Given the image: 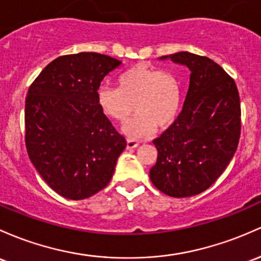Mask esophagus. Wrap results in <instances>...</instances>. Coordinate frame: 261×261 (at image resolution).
<instances>
[{
    "instance_id": "esophagus-1",
    "label": "esophagus",
    "mask_w": 261,
    "mask_h": 261,
    "mask_svg": "<svg viewBox=\"0 0 261 261\" xmlns=\"http://www.w3.org/2000/svg\"><path fill=\"white\" fill-rule=\"evenodd\" d=\"M127 148L128 150H133V148H135V147H137V146H139V141H136V140H133V139H127Z\"/></svg>"
}]
</instances>
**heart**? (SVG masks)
Listing matches in <instances>:
<instances>
[{"label": "heart", "mask_w": 261, "mask_h": 261, "mask_svg": "<svg viewBox=\"0 0 261 261\" xmlns=\"http://www.w3.org/2000/svg\"><path fill=\"white\" fill-rule=\"evenodd\" d=\"M119 89L101 85L96 101L102 113L114 121L124 124L134 114L137 115L124 127L125 135L144 139L173 124L181 107V85L173 74L146 65H135L117 79Z\"/></svg>", "instance_id": "obj_1"}]
</instances>
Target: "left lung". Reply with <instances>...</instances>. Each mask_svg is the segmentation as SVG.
<instances>
[{"instance_id":"left-lung-1","label":"left lung","mask_w":261,"mask_h":261,"mask_svg":"<svg viewBox=\"0 0 261 261\" xmlns=\"http://www.w3.org/2000/svg\"><path fill=\"white\" fill-rule=\"evenodd\" d=\"M191 70L182 111L161 136L153 140L156 165L150 179L174 198L208 190L224 172L240 137V100L236 82L220 65L190 51L163 56Z\"/></svg>"}]
</instances>
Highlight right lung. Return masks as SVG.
Listing matches in <instances>:
<instances>
[{"mask_svg": "<svg viewBox=\"0 0 261 261\" xmlns=\"http://www.w3.org/2000/svg\"><path fill=\"white\" fill-rule=\"evenodd\" d=\"M121 62L82 51L54 59L25 98V147L45 183L68 199L104 190L126 140L96 101L100 83Z\"/></svg>", "mask_w": 261, "mask_h": 261, "instance_id": "right-lung-1", "label": "right lung"}]
</instances>
